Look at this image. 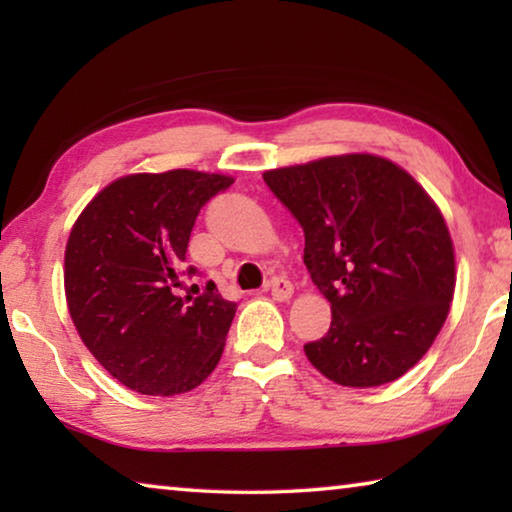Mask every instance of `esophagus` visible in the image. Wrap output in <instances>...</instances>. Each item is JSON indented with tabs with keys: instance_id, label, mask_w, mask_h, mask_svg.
I'll list each match as a JSON object with an SVG mask.
<instances>
[{
	"instance_id": "34e87169",
	"label": "esophagus",
	"mask_w": 512,
	"mask_h": 512,
	"mask_svg": "<svg viewBox=\"0 0 512 512\" xmlns=\"http://www.w3.org/2000/svg\"><path fill=\"white\" fill-rule=\"evenodd\" d=\"M266 291H271V296L275 300H289L293 293V284L287 280V277L277 275L266 282Z\"/></svg>"
}]
</instances>
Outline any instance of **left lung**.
<instances>
[{
	"label": "left lung",
	"instance_id": "obj_1",
	"mask_svg": "<svg viewBox=\"0 0 512 512\" xmlns=\"http://www.w3.org/2000/svg\"><path fill=\"white\" fill-rule=\"evenodd\" d=\"M264 183L305 230V266L332 305L329 332L305 345L311 366L350 388L402 377L454 298V246L436 203L368 153L266 171Z\"/></svg>",
	"mask_w": 512,
	"mask_h": 512
}]
</instances>
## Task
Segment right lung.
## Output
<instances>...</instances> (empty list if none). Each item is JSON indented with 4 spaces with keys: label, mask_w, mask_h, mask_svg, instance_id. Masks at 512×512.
<instances>
[{
    "label": "right lung",
    "mask_w": 512,
    "mask_h": 512,
    "mask_svg": "<svg viewBox=\"0 0 512 512\" xmlns=\"http://www.w3.org/2000/svg\"><path fill=\"white\" fill-rule=\"evenodd\" d=\"M232 183L192 169L133 173L101 189L69 232V316L94 359L131 391L187 393L221 359L237 305L214 282L198 296L176 287L198 212Z\"/></svg>",
    "instance_id": "obj_1"
}]
</instances>
